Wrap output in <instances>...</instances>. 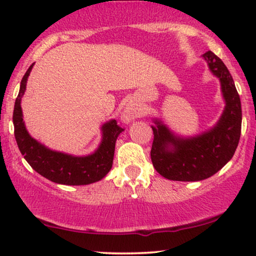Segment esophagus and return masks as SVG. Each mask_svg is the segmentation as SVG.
Wrapping results in <instances>:
<instances>
[{"mask_svg":"<svg viewBox=\"0 0 256 256\" xmlns=\"http://www.w3.org/2000/svg\"><path fill=\"white\" fill-rule=\"evenodd\" d=\"M140 115V108L135 104H128L124 110V121H130L132 118H138Z\"/></svg>","mask_w":256,"mask_h":256,"instance_id":"1","label":"esophagus"}]
</instances>
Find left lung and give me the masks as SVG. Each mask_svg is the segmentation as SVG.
<instances>
[{
  "instance_id": "1",
  "label": "left lung",
  "mask_w": 256,
  "mask_h": 256,
  "mask_svg": "<svg viewBox=\"0 0 256 256\" xmlns=\"http://www.w3.org/2000/svg\"><path fill=\"white\" fill-rule=\"evenodd\" d=\"M202 57L220 80L226 106L214 127L192 138L174 135L162 121L154 120L150 156L157 172L170 180L197 182L213 176L232 158L239 144L242 113L232 76L212 51Z\"/></svg>"
}]
</instances>
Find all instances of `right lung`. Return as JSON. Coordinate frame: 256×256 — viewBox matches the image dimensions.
<instances>
[{
    "label": "right lung",
    "mask_w": 256,
    "mask_h": 256,
    "mask_svg": "<svg viewBox=\"0 0 256 256\" xmlns=\"http://www.w3.org/2000/svg\"><path fill=\"white\" fill-rule=\"evenodd\" d=\"M34 64L28 68L20 82L18 96L14 107L12 121L15 127V138L20 152L31 168L48 180L64 185H87L102 180L113 166L115 142L120 132H124L118 122L110 120L101 128L102 140L96 152L88 156H72L54 152L40 144L31 138L23 121L20 100L26 88Z\"/></svg>",
    "instance_id": "1"
}]
</instances>
